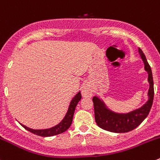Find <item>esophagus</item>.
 <instances>
[{"label":"esophagus","instance_id":"esophagus-1","mask_svg":"<svg viewBox=\"0 0 160 160\" xmlns=\"http://www.w3.org/2000/svg\"><path fill=\"white\" fill-rule=\"evenodd\" d=\"M82 93L85 97H90V96H92V90L90 89V88H88V86H85L82 89Z\"/></svg>","mask_w":160,"mask_h":160}]
</instances>
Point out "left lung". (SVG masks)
Wrapping results in <instances>:
<instances>
[{
	"label": "left lung",
	"instance_id": "1",
	"mask_svg": "<svg viewBox=\"0 0 160 160\" xmlns=\"http://www.w3.org/2000/svg\"><path fill=\"white\" fill-rule=\"evenodd\" d=\"M138 52L141 55L142 61L145 64V69L148 74V82H149V90H148V100L146 103L138 110L130 112L128 113L120 114L111 112L105 107L103 102L94 96L92 98L94 105L95 120L101 128L106 131L116 133H125L131 132L140 125L141 123L147 118L151 110L154 98V84H153L152 74L150 65L148 64L145 54L140 48Z\"/></svg>",
	"mask_w": 160,
	"mask_h": 160
}]
</instances>
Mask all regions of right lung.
<instances>
[{
	"label": "right lung",
	"mask_w": 160,
	"mask_h": 160,
	"mask_svg": "<svg viewBox=\"0 0 160 160\" xmlns=\"http://www.w3.org/2000/svg\"><path fill=\"white\" fill-rule=\"evenodd\" d=\"M82 99V95L81 92H78L75 97L73 98V99L71 102L70 106H69L68 110L67 112V114L65 115L64 119L62 120L60 124H58V125H56L55 127L51 128L49 129H45V130H34V129H31L29 128H27L26 126L23 125L21 124V125L25 129H26L28 132H32V133L37 134L39 136H42V137H49V136H53L56 135V134H59L64 132L65 131H67L69 128V127L71 126L72 123V120H73V116L74 113H75V107H76L77 104L79 102L80 99Z\"/></svg>",
	"instance_id": "obj_1"
}]
</instances>
